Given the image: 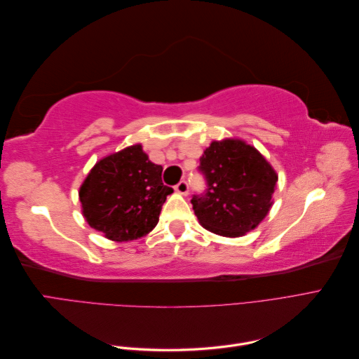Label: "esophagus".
<instances>
[{
	"label": "esophagus",
	"instance_id": "obj_1",
	"mask_svg": "<svg viewBox=\"0 0 359 359\" xmlns=\"http://www.w3.org/2000/svg\"><path fill=\"white\" fill-rule=\"evenodd\" d=\"M175 191L186 196V194L189 193V184H187V181H180L177 186H175Z\"/></svg>",
	"mask_w": 359,
	"mask_h": 359
}]
</instances>
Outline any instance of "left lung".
Here are the masks:
<instances>
[{
  "instance_id": "8db88e82",
  "label": "left lung",
  "mask_w": 359,
  "mask_h": 359,
  "mask_svg": "<svg viewBox=\"0 0 359 359\" xmlns=\"http://www.w3.org/2000/svg\"><path fill=\"white\" fill-rule=\"evenodd\" d=\"M199 172L206 190L193 194L199 223L222 236H241L262 222L278 180L259 151L240 139L214 140L203 151Z\"/></svg>"
}]
</instances>
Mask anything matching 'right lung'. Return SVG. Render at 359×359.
Masks as SVG:
<instances>
[{
    "label": "right lung",
    "mask_w": 359,
    "mask_h": 359,
    "mask_svg": "<svg viewBox=\"0 0 359 359\" xmlns=\"http://www.w3.org/2000/svg\"><path fill=\"white\" fill-rule=\"evenodd\" d=\"M161 172L139 144L97 161L79 189L85 220L118 243L147 235L173 193L163 184Z\"/></svg>",
    "instance_id": "obj_1"
}]
</instances>
